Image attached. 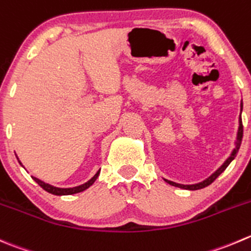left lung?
Instances as JSON below:
<instances>
[{
  "label": "left lung",
  "mask_w": 251,
  "mask_h": 251,
  "mask_svg": "<svg viewBox=\"0 0 251 251\" xmlns=\"http://www.w3.org/2000/svg\"><path fill=\"white\" fill-rule=\"evenodd\" d=\"M242 110H243V101L240 103V113H242ZM242 140H243V124H242V118H239V128H238L237 141H235V148L233 150V152L230 153L229 157L226 159V162L223 163V164L221 165V167L218 168V169L216 170V172L213 173L211 176H208L207 179L203 180V181H201V182H199V184H193V185H182V184H177V182H174V181H170V180H167V179H164V180L168 182V184L173 185V186L180 187V189H185V190H199V189H203V187L208 186V185L212 184V182L215 181V180L217 179V177L220 176L223 172H225L226 168H227L228 165L230 164V162L234 159L235 155H237V153H238V151H239L240 145H242Z\"/></svg>",
  "instance_id": "1"
}]
</instances>
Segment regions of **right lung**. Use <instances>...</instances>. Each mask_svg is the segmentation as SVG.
Listing matches in <instances>:
<instances>
[{"instance_id":"1","label":"right lung","mask_w":251,"mask_h":251,"mask_svg":"<svg viewBox=\"0 0 251 251\" xmlns=\"http://www.w3.org/2000/svg\"><path fill=\"white\" fill-rule=\"evenodd\" d=\"M21 163V162H19ZM22 164V163H21ZM99 173H100V170H98V172L96 173V175H94L93 177H92L91 180H88L87 182H84V184L79 185V186H75V187H66V189H64V187H56V186H52V185L50 184H46V182L41 181V180H39L38 177H34L33 179L35 180L36 182H38L39 185H40L41 187H43L44 190L48 191V193L52 194V195H57V196H61V195H74V194H77V193H82V191H84L86 189H88L89 186H92V185L94 184V181L97 180V177L99 176Z\"/></svg>"}]
</instances>
